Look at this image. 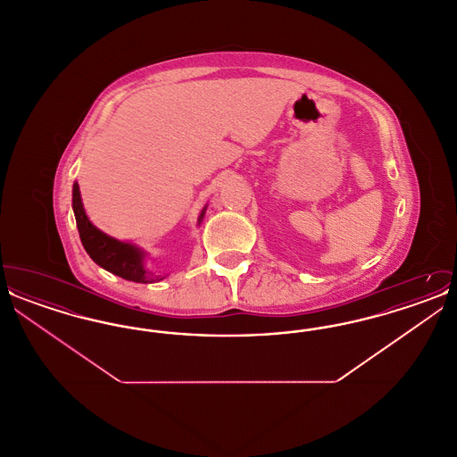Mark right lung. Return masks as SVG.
Returning <instances> with one entry per match:
<instances>
[{"mask_svg": "<svg viewBox=\"0 0 457 457\" xmlns=\"http://www.w3.org/2000/svg\"><path fill=\"white\" fill-rule=\"evenodd\" d=\"M73 212L77 219V228H79L82 245L90 255V259L97 265L133 283H155L157 279H162V278L153 276L144 269V263H142L144 253L137 246L111 238L88 220L82 205L79 183H73ZM204 214H205V209L202 211L198 222L202 220Z\"/></svg>", "mask_w": 457, "mask_h": 457, "instance_id": "right-lung-1", "label": "right lung"}]
</instances>
